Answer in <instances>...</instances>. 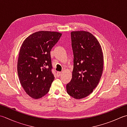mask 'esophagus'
Instances as JSON below:
<instances>
[{
	"label": "esophagus",
	"instance_id": "esophagus-1",
	"mask_svg": "<svg viewBox=\"0 0 127 127\" xmlns=\"http://www.w3.org/2000/svg\"><path fill=\"white\" fill-rule=\"evenodd\" d=\"M57 76H60V75H61V74H62V72H60V71L57 72Z\"/></svg>",
	"mask_w": 127,
	"mask_h": 127
}]
</instances>
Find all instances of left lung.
<instances>
[{"label":"left lung","instance_id":"1","mask_svg":"<svg viewBox=\"0 0 127 127\" xmlns=\"http://www.w3.org/2000/svg\"><path fill=\"white\" fill-rule=\"evenodd\" d=\"M71 39L74 67L66 91L72 97L81 99L92 93L100 81L103 68V53L98 40L90 32L73 31Z\"/></svg>","mask_w":127,"mask_h":127}]
</instances>
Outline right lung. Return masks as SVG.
I'll return each instance as SVG.
<instances>
[{
    "label": "right lung",
    "instance_id": "obj_1",
    "mask_svg": "<svg viewBox=\"0 0 127 127\" xmlns=\"http://www.w3.org/2000/svg\"><path fill=\"white\" fill-rule=\"evenodd\" d=\"M62 34L57 32H36L27 37L22 44L17 73L22 88L32 98H41L49 90L54 79L50 52Z\"/></svg>",
    "mask_w": 127,
    "mask_h": 127
}]
</instances>
